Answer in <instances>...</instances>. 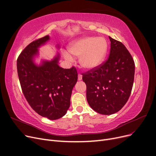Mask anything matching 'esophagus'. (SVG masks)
Here are the masks:
<instances>
[{"instance_id":"obj_1","label":"esophagus","mask_w":156,"mask_h":156,"mask_svg":"<svg viewBox=\"0 0 156 156\" xmlns=\"http://www.w3.org/2000/svg\"><path fill=\"white\" fill-rule=\"evenodd\" d=\"M81 79H82V75L79 74L78 75V80H79V81H81Z\"/></svg>"}]
</instances>
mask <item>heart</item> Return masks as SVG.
I'll use <instances>...</instances> for the list:
<instances>
[{"instance_id": "1", "label": "heart", "mask_w": 156, "mask_h": 156, "mask_svg": "<svg viewBox=\"0 0 156 156\" xmlns=\"http://www.w3.org/2000/svg\"><path fill=\"white\" fill-rule=\"evenodd\" d=\"M69 53L75 57H79L81 68L92 70L100 66L105 58L108 44L103 37H84L72 42L68 48ZM65 59L72 61V58L64 53Z\"/></svg>"}]
</instances>
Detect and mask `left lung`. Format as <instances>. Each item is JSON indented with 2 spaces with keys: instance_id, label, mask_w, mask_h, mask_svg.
Here are the masks:
<instances>
[{
  "instance_id": "8db88e82",
  "label": "left lung",
  "mask_w": 156,
  "mask_h": 156,
  "mask_svg": "<svg viewBox=\"0 0 156 156\" xmlns=\"http://www.w3.org/2000/svg\"><path fill=\"white\" fill-rule=\"evenodd\" d=\"M108 60L83 74L87 99L96 112L109 115L119 111L128 100L133 87L135 62L121 42L112 38Z\"/></svg>"
}]
</instances>
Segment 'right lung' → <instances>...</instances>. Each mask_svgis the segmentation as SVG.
I'll list each match as a JSON object with an SVG mask.
<instances>
[{"instance_id": "1", "label": "right lung", "mask_w": 156, "mask_h": 156, "mask_svg": "<svg viewBox=\"0 0 156 156\" xmlns=\"http://www.w3.org/2000/svg\"><path fill=\"white\" fill-rule=\"evenodd\" d=\"M49 40L48 35L28 45L19 56L17 68L23 93L30 107L40 116L53 120L67 112L77 72L74 67L59 66L58 53L51 60H42L39 65L35 63L38 48ZM56 48L59 49L60 45Z\"/></svg>"}]
</instances>
